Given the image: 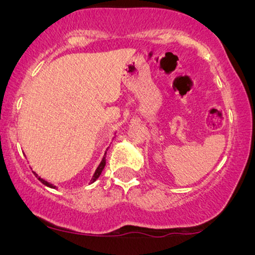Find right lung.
Segmentation results:
<instances>
[{"instance_id":"1","label":"right lung","mask_w":255,"mask_h":255,"mask_svg":"<svg viewBox=\"0 0 255 255\" xmlns=\"http://www.w3.org/2000/svg\"><path fill=\"white\" fill-rule=\"evenodd\" d=\"M107 154V153H105ZM105 154H104V157H103V159H102V162H101V164L98 165V168H97V170L95 171V174H93V177H92V182H95L96 180H97V178L101 176V174H102V171H103V169H104V166H105ZM34 175H36V177H38V180L40 181V182H42L43 184H45V186H48V187H50V188H56V186H54V184H51L50 182H48V181H45V180H43L42 177H39L38 176V175L36 174V172H34Z\"/></svg>"}]
</instances>
